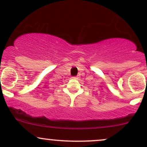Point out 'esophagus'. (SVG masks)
Listing matches in <instances>:
<instances>
[{"label":"esophagus","mask_w":147,"mask_h":147,"mask_svg":"<svg viewBox=\"0 0 147 147\" xmlns=\"http://www.w3.org/2000/svg\"><path fill=\"white\" fill-rule=\"evenodd\" d=\"M72 78L75 79H77V78H78V77H72Z\"/></svg>","instance_id":"esophagus-1"}]
</instances>
